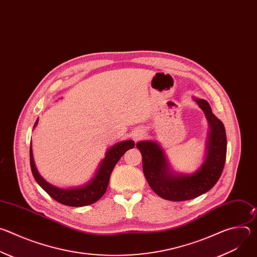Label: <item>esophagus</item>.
Returning a JSON list of instances; mask_svg holds the SVG:
<instances>
[{
  "instance_id": "34e87169",
  "label": "esophagus",
  "mask_w": 257,
  "mask_h": 257,
  "mask_svg": "<svg viewBox=\"0 0 257 257\" xmlns=\"http://www.w3.org/2000/svg\"><path fill=\"white\" fill-rule=\"evenodd\" d=\"M143 135H144V132H143V131H141V130L134 131V133H133V137H134V139H135V140L140 139L141 137H143Z\"/></svg>"
}]
</instances>
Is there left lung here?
<instances>
[{
    "label": "left lung",
    "instance_id": "8db88e82",
    "mask_svg": "<svg viewBox=\"0 0 257 257\" xmlns=\"http://www.w3.org/2000/svg\"><path fill=\"white\" fill-rule=\"evenodd\" d=\"M202 109L208 122L205 159L199 169L192 174L174 171L162 146L154 140L136 143L142 155L144 176L151 188L162 198L171 201L189 200L210 190L222 175L227 155V136L224 124L211 112L209 103L193 97Z\"/></svg>",
    "mask_w": 257,
    "mask_h": 257
}]
</instances>
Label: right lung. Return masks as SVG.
Instances as JSON below:
<instances>
[{
    "instance_id": "right-lung-1",
    "label": "right lung",
    "mask_w": 257,
    "mask_h": 257,
    "mask_svg": "<svg viewBox=\"0 0 257 257\" xmlns=\"http://www.w3.org/2000/svg\"><path fill=\"white\" fill-rule=\"evenodd\" d=\"M38 123H39V119L36 120L33 128L36 127ZM134 145L135 143L131 139L124 140L114 144L106 151L104 158L100 162L96 170V173L94 174L92 179H90L82 186H78L74 188H60L50 184V183L47 182L39 173L38 169L35 167L32 148L30 143L29 156H30L31 172L35 181L38 182V184L56 201L64 205L74 206V207L89 205L102 197L108 185L109 176H111L116 164L119 162L121 157L127 151L134 148Z\"/></svg>"
}]
</instances>
